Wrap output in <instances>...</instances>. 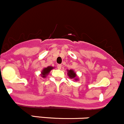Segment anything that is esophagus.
Wrapping results in <instances>:
<instances>
[{
    "label": "esophagus",
    "instance_id": "1",
    "mask_svg": "<svg viewBox=\"0 0 124 124\" xmlns=\"http://www.w3.org/2000/svg\"><path fill=\"white\" fill-rule=\"evenodd\" d=\"M62 64H58V65H57V67H58V69H61V68H62Z\"/></svg>",
    "mask_w": 124,
    "mask_h": 124
}]
</instances>
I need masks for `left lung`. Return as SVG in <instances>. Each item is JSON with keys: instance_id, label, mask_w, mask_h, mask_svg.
<instances>
[{"instance_id": "left-lung-1", "label": "left lung", "mask_w": 124, "mask_h": 124, "mask_svg": "<svg viewBox=\"0 0 124 124\" xmlns=\"http://www.w3.org/2000/svg\"><path fill=\"white\" fill-rule=\"evenodd\" d=\"M67 74H68V76L70 78H76V77H77V76H76V73H75L74 71H73V70H68V73H67ZM75 79L77 80V79H76L75 78Z\"/></svg>"}]
</instances>
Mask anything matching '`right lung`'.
<instances>
[{
	"label": "right lung",
	"mask_w": 124,
	"mask_h": 124,
	"mask_svg": "<svg viewBox=\"0 0 124 124\" xmlns=\"http://www.w3.org/2000/svg\"><path fill=\"white\" fill-rule=\"evenodd\" d=\"M53 67H51V66H49V67H46V68H45L43 70V72H41L42 73V75H41V77L45 78L46 77V76L47 75V74H49V73L50 72V71L53 69Z\"/></svg>",
	"instance_id": "right-lung-1"
}]
</instances>
